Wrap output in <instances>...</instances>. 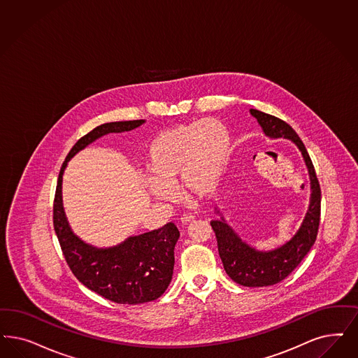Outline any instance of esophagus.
<instances>
[{
  "instance_id": "obj_1",
  "label": "esophagus",
  "mask_w": 358,
  "mask_h": 358,
  "mask_svg": "<svg viewBox=\"0 0 358 358\" xmlns=\"http://www.w3.org/2000/svg\"><path fill=\"white\" fill-rule=\"evenodd\" d=\"M194 220H196V215L192 214V213H184V214L181 215V222L182 223L193 222Z\"/></svg>"
}]
</instances>
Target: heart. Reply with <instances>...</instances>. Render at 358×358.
<instances>
[{
    "label": "heart",
    "instance_id": "1",
    "mask_svg": "<svg viewBox=\"0 0 358 358\" xmlns=\"http://www.w3.org/2000/svg\"><path fill=\"white\" fill-rule=\"evenodd\" d=\"M233 150V136L218 119H203L161 132L149 143L145 165L152 180L149 192L172 199L178 181L196 197L213 196L221 185Z\"/></svg>",
    "mask_w": 358,
    "mask_h": 358
}]
</instances>
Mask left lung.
Masks as SVG:
<instances>
[{
    "label": "left lung",
    "instance_id": "1",
    "mask_svg": "<svg viewBox=\"0 0 358 358\" xmlns=\"http://www.w3.org/2000/svg\"><path fill=\"white\" fill-rule=\"evenodd\" d=\"M250 112L268 137H284L292 140L297 148L301 150L308 168L312 189L308 211L299 231L284 246L272 251H258L248 246L235 234L234 230L223 218L210 222L215 233L218 252L226 273L235 283L245 287H267L284 280L304 259L310 247L315 245L320 224L321 190L308 152L294 128L282 119L268 113L252 108Z\"/></svg>",
    "mask_w": 358,
    "mask_h": 358
}]
</instances>
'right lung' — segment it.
Returning <instances> with one entry per match:
<instances>
[{
	"label": "right lung",
	"instance_id": "add662e5",
	"mask_svg": "<svg viewBox=\"0 0 358 358\" xmlns=\"http://www.w3.org/2000/svg\"><path fill=\"white\" fill-rule=\"evenodd\" d=\"M144 120L115 122L94 128L80 137L63 162L52 206L54 230L64 259L75 278L87 288L119 304H141L159 299L172 280L174 246L180 231L173 222L131 236L119 246H88L71 231L62 203V176L67 161L99 137L135 129Z\"/></svg>",
	"mask_w": 358,
	"mask_h": 358
}]
</instances>
